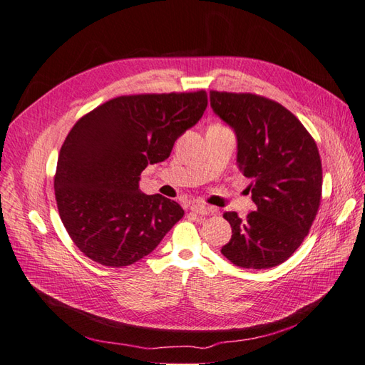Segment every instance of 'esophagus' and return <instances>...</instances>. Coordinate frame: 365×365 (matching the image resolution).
Here are the masks:
<instances>
[{"label": "esophagus", "mask_w": 365, "mask_h": 365, "mask_svg": "<svg viewBox=\"0 0 365 365\" xmlns=\"http://www.w3.org/2000/svg\"><path fill=\"white\" fill-rule=\"evenodd\" d=\"M191 211L194 215H199V216H207V215H211L215 213L216 208L215 207H210V205H203V203H192L191 205Z\"/></svg>", "instance_id": "34e87169"}]
</instances>
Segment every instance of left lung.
I'll return each mask as SVG.
<instances>
[{"label":"left lung","mask_w":365,"mask_h":365,"mask_svg":"<svg viewBox=\"0 0 365 365\" xmlns=\"http://www.w3.org/2000/svg\"><path fill=\"white\" fill-rule=\"evenodd\" d=\"M216 115L238 138V168L252 180L257 211L224 217L232 240L222 255L244 269L282 264L300 247L314 222L322 197V162L311 133L299 118L255 93L210 91Z\"/></svg>","instance_id":"1"}]
</instances>
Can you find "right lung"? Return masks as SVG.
Masks as SVG:
<instances>
[{
  "label": "right lung",
  "instance_id": "add662e5",
  "mask_svg": "<svg viewBox=\"0 0 365 365\" xmlns=\"http://www.w3.org/2000/svg\"><path fill=\"white\" fill-rule=\"evenodd\" d=\"M207 104L205 90L125 95L73 125L58 152L54 192L66 232L83 255L107 267L133 264L180 221L179 203L140 191V174L171 155Z\"/></svg>",
  "mask_w": 365,
  "mask_h": 365
}]
</instances>
